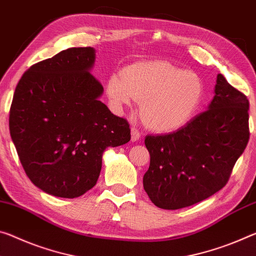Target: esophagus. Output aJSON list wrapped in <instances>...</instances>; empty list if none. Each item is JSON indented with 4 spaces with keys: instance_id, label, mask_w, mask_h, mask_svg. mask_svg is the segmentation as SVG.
I'll list each match as a JSON object with an SVG mask.
<instances>
[{
    "instance_id": "34e87169",
    "label": "esophagus",
    "mask_w": 256,
    "mask_h": 256,
    "mask_svg": "<svg viewBox=\"0 0 256 256\" xmlns=\"http://www.w3.org/2000/svg\"><path fill=\"white\" fill-rule=\"evenodd\" d=\"M140 132L138 131V130L136 128H131V140L133 141V142H136V141H138L140 139Z\"/></svg>"
}]
</instances>
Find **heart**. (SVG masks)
I'll list each match as a JSON object with an SVG mask.
<instances>
[{"mask_svg": "<svg viewBox=\"0 0 256 256\" xmlns=\"http://www.w3.org/2000/svg\"><path fill=\"white\" fill-rule=\"evenodd\" d=\"M204 91L200 76L168 62L131 64L107 82V94L117 108L141 100L144 124L156 132H171L188 123Z\"/></svg>", "mask_w": 256, "mask_h": 256, "instance_id": "obj_1", "label": "heart"}]
</instances>
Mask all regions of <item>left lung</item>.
<instances>
[{
    "label": "left lung",
    "instance_id": "1",
    "mask_svg": "<svg viewBox=\"0 0 256 256\" xmlns=\"http://www.w3.org/2000/svg\"><path fill=\"white\" fill-rule=\"evenodd\" d=\"M208 110L176 132L147 136L150 165L144 188L157 208L179 210L206 200L228 182L250 139L247 96L218 74Z\"/></svg>",
    "mask_w": 256,
    "mask_h": 256
}]
</instances>
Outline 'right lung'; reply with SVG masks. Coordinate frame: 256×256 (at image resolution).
Masks as SVG:
<instances>
[{"mask_svg":"<svg viewBox=\"0 0 256 256\" xmlns=\"http://www.w3.org/2000/svg\"><path fill=\"white\" fill-rule=\"evenodd\" d=\"M96 50L70 48L25 72L14 90L9 128L20 163L48 194L76 198L96 186L107 147L131 139L126 120L99 98Z\"/></svg>","mask_w":256,"mask_h":256,"instance_id":"obj_1","label":"right lung"}]
</instances>
